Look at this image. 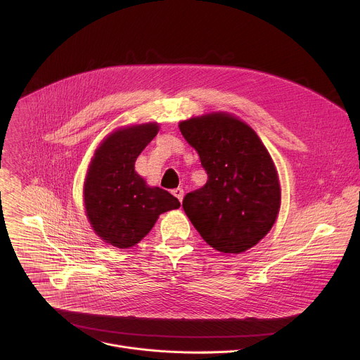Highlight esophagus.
<instances>
[{"label":"esophagus","mask_w":360,"mask_h":360,"mask_svg":"<svg viewBox=\"0 0 360 360\" xmlns=\"http://www.w3.org/2000/svg\"><path fill=\"white\" fill-rule=\"evenodd\" d=\"M172 193L179 199V202H182L184 195H185V192H184V189H182V188H176V189H174V191H172Z\"/></svg>","instance_id":"esophagus-1"}]
</instances>
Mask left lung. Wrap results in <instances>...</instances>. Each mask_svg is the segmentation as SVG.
Instances as JSON below:
<instances>
[{
  "label": "left lung",
  "mask_w": 360,
  "mask_h": 360,
  "mask_svg": "<svg viewBox=\"0 0 360 360\" xmlns=\"http://www.w3.org/2000/svg\"><path fill=\"white\" fill-rule=\"evenodd\" d=\"M198 151L207 182L185 195L182 206L203 240L221 253L256 246L280 209L274 162L257 134L230 114L214 112L179 124Z\"/></svg>",
  "instance_id": "obj_1"
}]
</instances>
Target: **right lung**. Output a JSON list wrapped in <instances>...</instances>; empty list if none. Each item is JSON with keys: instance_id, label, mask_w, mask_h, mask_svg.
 <instances>
[{"instance_id": "add662e5", "label": "right lung", "mask_w": 360, "mask_h": 360, "mask_svg": "<svg viewBox=\"0 0 360 360\" xmlns=\"http://www.w3.org/2000/svg\"><path fill=\"white\" fill-rule=\"evenodd\" d=\"M158 133L150 123L117 130L96 150L84 182V206L94 231L111 246L137 245L164 212L179 200L161 188H150L134 171L141 151Z\"/></svg>"}]
</instances>
